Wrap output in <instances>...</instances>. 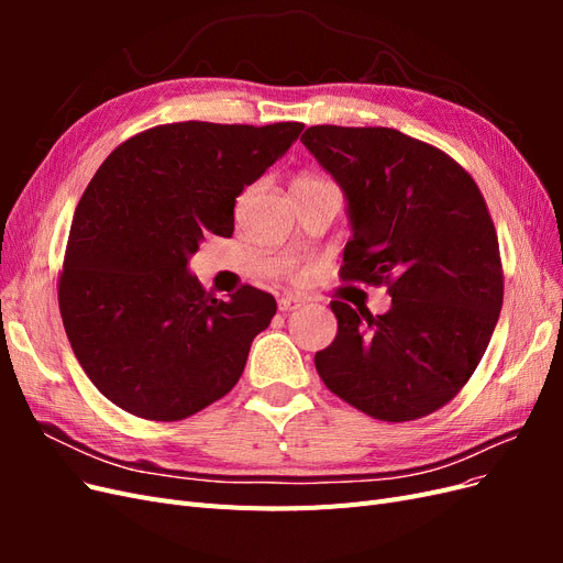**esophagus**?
Returning a JSON list of instances; mask_svg holds the SVG:
<instances>
[{
  "instance_id": "1",
  "label": "esophagus",
  "mask_w": 563,
  "mask_h": 563,
  "mask_svg": "<svg viewBox=\"0 0 563 563\" xmlns=\"http://www.w3.org/2000/svg\"><path fill=\"white\" fill-rule=\"evenodd\" d=\"M305 300L300 296H284L279 298V312H294L298 308H302Z\"/></svg>"
}]
</instances>
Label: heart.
Masks as SVG:
<instances>
[{"label": "heart", "instance_id": "b5f03b06", "mask_svg": "<svg viewBox=\"0 0 563 563\" xmlns=\"http://www.w3.org/2000/svg\"><path fill=\"white\" fill-rule=\"evenodd\" d=\"M319 180H323V178H319V176H314V174H300V176H296V178H294V183H291V185H300V183H319Z\"/></svg>", "mask_w": 563, "mask_h": 563}]
</instances>
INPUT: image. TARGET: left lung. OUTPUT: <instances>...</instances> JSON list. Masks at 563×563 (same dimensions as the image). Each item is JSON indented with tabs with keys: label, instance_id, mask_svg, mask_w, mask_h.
Listing matches in <instances>:
<instances>
[{
	"label": "left lung",
	"instance_id": "left-lung-1",
	"mask_svg": "<svg viewBox=\"0 0 563 563\" xmlns=\"http://www.w3.org/2000/svg\"><path fill=\"white\" fill-rule=\"evenodd\" d=\"M350 201L340 279L387 286L373 317L331 300L333 343L314 366L335 397L385 420H418L467 385L503 308V261L479 185L444 150L385 126L300 135Z\"/></svg>",
	"mask_w": 563,
	"mask_h": 563
}]
</instances>
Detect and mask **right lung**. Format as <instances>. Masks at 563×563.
Wrapping results in <instances>:
<instances>
[{
	"label": "right lung",
	"instance_id": "right-lung-1",
	"mask_svg": "<svg viewBox=\"0 0 563 563\" xmlns=\"http://www.w3.org/2000/svg\"><path fill=\"white\" fill-rule=\"evenodd\" d=\"M305 124L176 122L131 135L84 190L58 275L77 362L112 404L174 422L225 397L277 300L216 298L187 272L203 234L232 236L234 203Z\"/></svg>",
	"mask_w": 563,
	"mask_h": 563
}]
</instances>
